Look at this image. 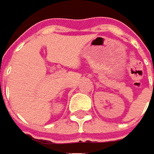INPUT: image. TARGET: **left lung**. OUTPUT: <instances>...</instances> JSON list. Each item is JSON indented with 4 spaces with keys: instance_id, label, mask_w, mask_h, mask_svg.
Listing matches in <instances>:
<instances>
[{
    "instance_id": "8db88e82",
    "label": "left lung",
    "mask_w": 154,
    "mask_h": 154,
    "mask_svg": "<svg viewBox=\"0 0 154 154\" xmlns=\"http://www.w3.org/2000/svg\"><path fill=\"white\" fill-rule=\"evenodd\" d=\"M153 88H154V82H153Z\"/></svg>"
}]
</instances>
